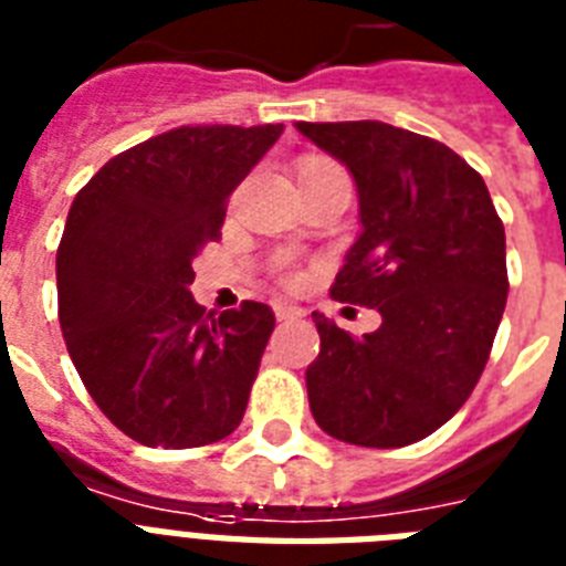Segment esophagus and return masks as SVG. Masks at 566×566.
Segmentation results:
<instances>
[{
  "instance_id": "34e87169",
  "label": "esophagus",
  "mask_w": 566,
  "mask_h": 566,
  "mask_svg": "<svg viewBox=\"0 0 566 566\" xmlns=\"http://www.w3.org/2000/svg\"><path fill=\"white\" fill-rule=\"evenodd\" d=\"M302 314H305V311H302L300 305H287V302H279V305H275V317L279 319H296L302 317Z\"/></svg>"
}]
</instances>
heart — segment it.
<instances>
[{"instance_id":"obj_1","label":"heart","mask_w":566,"mask_h":566,"mask_svg":"<svg viewBox=\"0 0 566 566\" xmlns=\"http://www.w3.org/2000/svg\"><path fill=\"white\" fill-rule=\"evenodd\" d=\"M340 170L335 161H328V158H319V155H308L305 161L300 164V179H308V176H323V172ZM284 282H296V273L293 270H284L282 273Z\"/></svg>"}]
</instances>
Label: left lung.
I'll return each mask as SVG.
<instances>
[{"label": "left lung", "instance_id": "obj_1", "mask_svg": "<svg viewBox=\"0 0 566 566\" xmlns=\"http://www.w3.org/2000/svg\"><path fill=\"white\" fill-rule=\"evenodd\" d=\"M358 185L361 238L332 300L381 326L353 337L314 311V420L355 447L396 449L438 431L470 399L509 300L505 226L488 185L449 146L378 119L296 123Z\"/></svg>", "mask_w": 566, "mask_h": 566}]
</instances>
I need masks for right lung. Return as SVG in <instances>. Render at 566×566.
Returning <instances> with one entry per match:
<instances>
[{"label": "right lung", "instance_id": "add662e5", "mask_svg": "<svg viewBox=\"0 0 566 566\" xmlns=\"http://www.w3.org/2000/svg\"><path fill=\"white\" fill-rule=\"evenodd\" d=\"M284 132L181 126L114 155L57 243V319L99 411L144 447L229 438L275 328L264 302L205 311L193 258L222 238L231 190Z\"/></svg>", "mask_w": 566, "mask_h": 566}]
</instances>
